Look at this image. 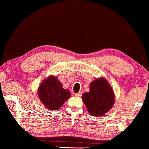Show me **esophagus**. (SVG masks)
<instances>
[{"instance_id": "esophagus-1", "label": "esophagus", "mask_w": 149, "mask_h": 149, "mask_svg": "<svg viewBox=\"0 0 149 149\" xmlns=\"http://www.w3.org/2000/svg\"><path fill=\"white\" fill-rule=\"evenodd\" d=\"M81 95H82V93L81 92H79V93H75V97H81Z\"/></svg>"}]
</instances>
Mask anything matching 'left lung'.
Instances as JSON below:
<instances>
[{"label":"left lung","mask_w":149,"mask_h":149,"mask_svg":"<svg viewBox=\"0 0 149 149\" xmlns=\"http://www.w3.org/2000/svg\"><path fill=\"white\" fill-rule=\"evenodd\" d=\"M87 109L93 116H102L114 104L115 97L112 87L104 77L91 83L90 91L82 95Z\"/></svg>","instance_id":"1"}]
</instances>
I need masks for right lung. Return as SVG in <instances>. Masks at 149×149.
Wrapping results in <instances>:
<instances>
[{
	"label": "right lung",
	"mask_w": 149,
	"mask_h": 149,
	"mask_svg": "<svg viewBox=\"0 0 149 149\" xmlns=\"http://www.w3.org/2000/svg\"><path fill=\"white\" fill-rule=\"evenodd\" d=\"M38 96L47 109L56 110L70 98L71 93L62 87V84L56 77L50 75L39 85Z\"/></svg>",
	"instance_id": "1"
}]
</instances>
